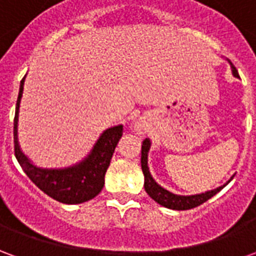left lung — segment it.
I'll return each instance as SVG.
<instances>
[{
  "instance_id": "obj_1",
  "label": "left lung",
  "mask_w": 256,
  "mask_h": 256,
  "mask_svg": "<svg viewBox=\"0 0 256 256\" xmlns=\"http://www.w3.org/2000/svg\"><path fill=\"white\" fill-rule=\"evenodd\" d=\"M230 63V62H229ZM232 72L234 76H238L236 67L230 63ZM150 148V138H145L142 141V146H141V168L144 172V188L145 192L150 194V198L155 200L156 203H159L163 207L172 210H190L198 207L200 204H203L204 202H207L208 198H211L214 194L220 192V189L224 188L225 185H222L220 188L212 189V190H207V192L200 193V194H192V196H181V194H176V193L168 192L167 189L162 188L159 184L156 182L155 180L152 178L150 172V167H148V152Z\"/></svg>"
}]
</instances>
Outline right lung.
Returning <instances> with one entry per match:
<instances>
[{
    "label": "right lung",
    "instance_id": "1",
    "mask_svg": "<svg viewBox=\"0 0 256 256\" xmlns=\"http://www.w3.org/2000/svg\"><path fill=\"white\" fill-rule=\"evenodd\" d=\"M23 84H24V78L20 82L14 120V156L23 168V172L42 192L46 193L48 196H50L60 203L79 204L96 198L104 186L106 168L111 163L112 155L122 137L123 126L118 124L111 128H106L100 136V138L97 140L89 155L75 166L66 167V168L36 167L22 152L18 141V118H19L20 100L23 94Z\"/></svg>",
    "mask_w": 256,
    "mask_h": 256
}]
</instances>
